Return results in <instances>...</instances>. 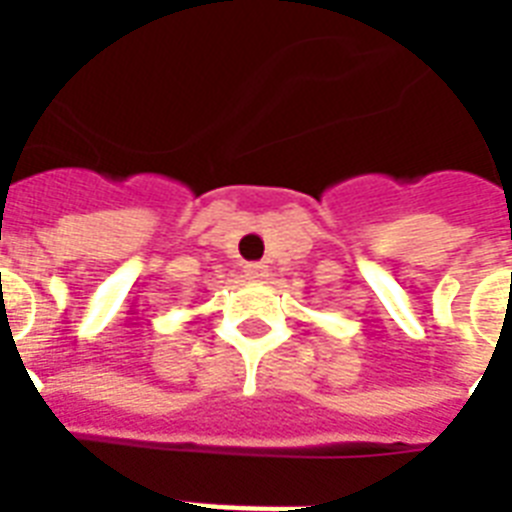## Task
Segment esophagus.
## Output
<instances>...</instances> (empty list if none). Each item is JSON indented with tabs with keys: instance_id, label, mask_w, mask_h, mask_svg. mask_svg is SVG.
<instances>
[{
	"instance_id": "esophagus-1",
	"label": "esophagus",
	"mask_w": 512,
	"mask_h": 512,
	"mask_svg": "<svg viewBox=\"0 0 512 512\" xmlns=\"http://www.w3.org/2000/svg\"><path fill=\"white\" fill-rule=\"evenodd\" d=\"M244 276H247L249 281L268 279V265H263V263H247V265H244Z\"/></svg>"
}]
</instances>
